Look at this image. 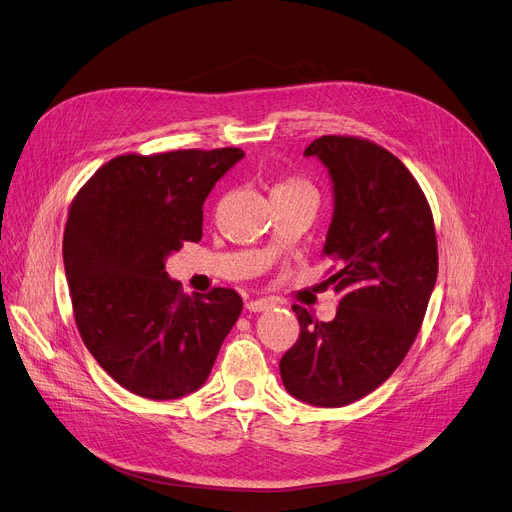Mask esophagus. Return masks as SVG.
I'll return each instance as SVG.
<instances>
[{"label":"esophagus","instance_id":"esophagus-1","mask_svg":"<svg viewBox=\"0 0 512 512\" xmlns=\"http://www.w3.org/2000/svg\"><path fill=\"white\" fill-rule=\"evenodd\" d=\"M271 306H274V300L271 298H259V300H251L247 302V309L251 313H263V311H269Z\"/></svg>","mask_w":512,"mask_h":512}]
</instances>
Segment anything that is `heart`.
<instances>
[{"instance_id": "1", "label": "heart", "mask_w": 512, "mask_h": 512, "mask_svg": "<svg viewBox=\"0 0 512 512\" xmlns=\"http://www.w3.org/2000/svg\"><path fill=\"white\" fill-rule=\"evenodd\" d=\"M300 187H309V185L298 183V181H290V183H284V185L276 187V191H282V189H300ZM309 189H311V187H309Z\"/></svg>"}]
</instances>
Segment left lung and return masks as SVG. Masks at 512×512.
Here are the masks:
<instances>
[{"label":"left lung","mask_w":512,"mask_h":512,"mask_svg":"<svg viewBox=\"0 0 512 512\" xmlns=\"http://www.w3.org/2000/svg\"><path fill=\"white\" fill-rule=\"evenodd\" d=\"M304 156L331 179L323 255L339 267L327 284L342 298L329 323L292 306L300 337L280 372L298 401L342 407L381 387L414 344L438 274L434 220L410 170L377 144L323 135Z\"/></svg>","instance_id":"1"}]
</instances>
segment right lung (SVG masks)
<instances>
[{"label": "right lung", "instance_id": "right-lung-1", "mask_svg": "<svg viewBox=\"0 0 512 512\" xmlns=\"http://www.w3.org/2000/svg\"><path fill=\"white\" fill-rule=\"evenodd\" d=\"M245 156L238 148L125 154L72 201L63 265L82 342L127 391L179 399L208 381L243 311L230 288L187 296L166 259L197 243L203 201Z\"/></svg>", "mask_w": 512, "mask_h": 512}]
</instances>
